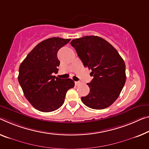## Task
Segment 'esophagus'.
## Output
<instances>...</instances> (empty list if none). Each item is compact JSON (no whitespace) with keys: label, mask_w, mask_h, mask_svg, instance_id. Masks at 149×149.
I'll return each mask as SVG.
<instances>
[{"label":"esophagus","mask_w":149,"mask_h":149,"mask_svg":"<svg viewBox=\"0 0 149 149\" xmlns=\"http://www.w3.org/2000/svg\"><path fill=\"white\" fill-rule=\"evenodd\" d=\"M74 83H75V85H76V86H78V85H79V84H80V83H81V82H80L79 81H75V82H74Z\"/></svg>","instance_id":"1"}]
</instances>
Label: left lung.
Returning <instances> with one entry per match:
<instances>
[{
	"mask_svg": "<svg viewBox=\"0 0 149 149\" xmlns=\"http://www.w3.org/2000/svg\"><path fill=\"white\" fill-rule=\"evenodd\" d=\"M93 79L87 83L90 92L81 97L89 108L103 109L119 96L126 81L125 62L109 42L97 36H85L70 42Z\"/></svg>",
	"mask_w": 149,
	"mask_h": 149,
	"instance_id": "1",
	"label": "left lung"
}]
</instances>
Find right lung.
Listing matches in <instances>:
<instances>
[{
	"instance_id": "obj_1",
	"label": "right lung",
	"mask_w": 149,
	"mask_h": 149,
	"mask_svg": "<svg viewBox=\"0 0 149 149\" xmlns=\"http://www.w3.org/2000/svg\"><path fill=\"white\" fill-rule=\"evenodd\" d=\"M70 40L52 37L42 41L29 52L19 67L18 77L25 97L41 112H52L63 104L68 89L74 86L70 79H59L57 52Z\"/></svg>"
}]
</instances>
